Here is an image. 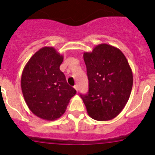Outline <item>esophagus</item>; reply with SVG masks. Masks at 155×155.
<instances>
[{
	"label": "esophagus",
	"mask_w": 155,
	"mask_h": 155,
	"mask_svg": "<svg viewBox=\"0 0 155 155\" xmlns=\"http://www.w3.org/2000/svg\"><path fill=\"white\" fill-rule=\"evenodd\" d=\"M74 89H75V90H76V91H78V86H77V85H75V86H74Z\"/></svg>",
	"instance_id": "obj_1"
}]
</instances>
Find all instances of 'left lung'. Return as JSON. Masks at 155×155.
Wrapping results in <instances>:
<instances>
[{
  "mask_svg": "<svg viewBox=\"0 0 155 155\" xmlns=\"http://www.w3.org/2000/svg\"><path fill=\"white\" fill-rule=\"evenodd\" d=\"M83 59L88 79V92L81 94L88 116L97 121L116 117L129 100L133 76L127 60L119 48L100 44Z\"/></svg>",
  "mask_w": 155,
  "mask_h": 155,
  "instance_id": "left-lung-1",
  "label": "left lung"
}]
</instances>
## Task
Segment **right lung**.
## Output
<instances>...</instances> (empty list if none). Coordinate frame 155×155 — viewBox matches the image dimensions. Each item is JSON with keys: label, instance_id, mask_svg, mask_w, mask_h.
Here are the masks:
<instances>
[{"label": "right lung", "instance_id": "right-lung-1", "mask_svg": "<svg viewBox=\"0 0 155 155\" xmlns=\"http://www.w3.org/2000/svg\"><path fill=\"white\" fill-rule=\"evenodd\" d=\"M63 60L54 48L44 47L31 56L22 70V95L31 112L41 119L60 118L76 94L59 68Z\"/></svg>", "mask_w": 155, "mask_h": 155}]
</instances>
